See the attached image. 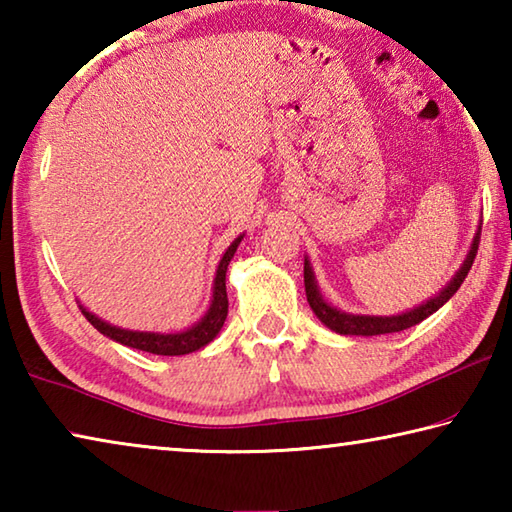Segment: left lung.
I'll return each instance as SVG.
<instances>
[{
  "instance_id": "1",
  "label": "left lung",
  "mask_w": 512,
  "mask_h": 512,
  "mask_svg": "<svg viewBox=\"0 0 512 512\" xmlns=\"http://www.w3.org/2000/svg\"><path fill=\"white\" fill-rule=\"evenodd\" d=\"M476 250H479V235L474 237V244L470 255L461 266V271L454 275V280L447 284V287L438 293L436 298H431L427 305H422L418 309H411L406 311V314L400 316H354V314H345V311L334 309L332 305H327V302L320 298L318 287H316V280H314V271H311L309 262L305 259V291H307V302L309 307L314 309V314L318 316L320 323H325L329 329H334V332L345 334V336H377V334H393V332H402V329H409L413 325L422 323L424 318H429L433 311H438L440 307L445 305V302L454 296V293L461 289L463 280L470 273V268L474 264V257H476Z\"/></svg>"
}]
</instances>
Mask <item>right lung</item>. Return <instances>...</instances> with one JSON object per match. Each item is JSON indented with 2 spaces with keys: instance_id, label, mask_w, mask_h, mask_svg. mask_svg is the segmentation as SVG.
<instances>
[{
  "instance_id": "obj_1",
  "label": "right lung",
  "mask_w": 512,
  "mask_h": 512,
  "mask_svg": "<svg viewBox=\"0 0 512 512\" xmlns=\"http://www.w3.org/2000/svg\"><path fill=\"white\" fill-rule=\"evenodd\" d=\"M244 237H239L232 241V246L225 250L223 259L219 262V268H216V277H214V296H212V305L207 309V314L198 320L194 327L185 329V332L178 334H158V332H131V329H121L115 325L103 323L101 318L90 314L88 309L81 307L83 316L90 320V323L99 329L103 336H110L112 341H117L121 345H128V348L142 350V352H151V354H164V357H178V354H189L201 350L203 345L210 343L216 334L221 332V327L225 323V316H228V293H225V271H228L230 259L235 257V250L239 246V241Z\"/></svg>"
}]
</instances>
